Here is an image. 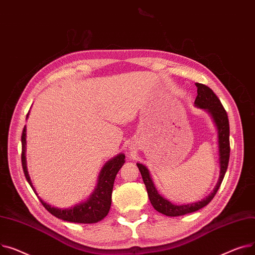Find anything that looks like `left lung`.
<instances>
[{
	"mask_svg": "<svg viewBox=\"0 0 255 255\" xmlns=\"http://www.w3.org/2000/svg\"><path fill=\"white\" fill-rule=\"evenodd\" d=\"M198 88V96L194 101V106L197 108L203 109L213 119V123L217 129V144H218V160H219V178L214 187L213 191L208 197L204 198L201 201L189 203L186 205H175L169 200L164 199L158 193L157 189L154 186L152 178L149 173V170L144 166L143 163L138 162L137 166L142 175L144 184L147 189V193L151 205L159 213L167 216H181L188 213L196 212L200 209L204 208L210 203L217 190L220 187V184L226 175L229 159H230V124L228 114L224 110L221 102L217 96L213 93L210 87H208L202 83H196Z\"/></svg>",
	"mask_w": 255,
	"mask_h": 255,
	"instance_id": "8db88e82",
	"label": "left lung"
}]
</instances>
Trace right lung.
Segmentation results:
<instances>
[{
	"label": "right lung",
	"instance_id": "obj_1",
	"mask_svg": "<svg viewBox=\"0 0 255 255\" xmlns=\"http://www.w3.org/2000/svg\"><path fill=\"white\" fill-rule=\"evenodd\" d=\"M27 117H28V113L26 115V119ZM21 146H22L21 163H22L23 173L28 184L31 185V187L38 196L35 187L33 186L31 177H29L27 168H26V157H25L26 127L25 126L23 128L22 134H21ZM125 158H126V155L124 153H119L104 164V167L102 168L99 174L96 188L94 189L91 196H89V198L84 202H80L70 208H58V207H54L47 204L40 198L39 200L49 213H51L52 215L62 220L74 222V223L99 222L106 217L107 214L109 213L110 207H111V198H112V189H113L114 180L118 171L121 170V168L126 162Z\"/></svg>",
	"mask_w": 255,
	"mask_h": 255
}]
</instances>
